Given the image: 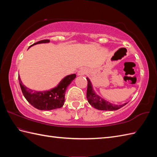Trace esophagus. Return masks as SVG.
Instances as JSON below:
<instances>
[{
	"mask_svg": "<svg viewBox=\"0 0 157 157\" xmlns=\"http://www.w3.org/2000/svg\"><path fill=\"white\" fill-rule=\"evenodd\" d=\"M87 73H88V69H86V68H81L78 71V75H84L86 74Z\"/></svg>",
	"mask_w": 157,
	"mask_h": 157,
	"instance_id": "1",
	"label": "esophagus"
}]
</instances>
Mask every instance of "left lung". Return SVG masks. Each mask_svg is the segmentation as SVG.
Wrapping results in <instances>:
<instances>
[{"instance_id":"1","label":"left lung","mask_w":157,"mask_h":157,"mask_svg":"<svg viewBox=\"0 0 157 157\" xmlns=\"http://www.w3.org/2000/svg\"><path fill=\"white\" fill-rule=\"evenodd\" d=\"M86 79H87L88 81L87 95H86V97H87L90 105L92 106L94 108L101 110V111H116V110L121 109L128 103L127 102L121 105H118L113 104V103L109 102V101H106V100L103 99L101 96L96 94L94 90H93L91 82L90 81V79L88 78Z\"/></svg>"}]
</instances>
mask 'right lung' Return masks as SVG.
<instances>
[{
  "label": "right lung",
  "instance_id": "obj_1",
  "mask_svg": "<svg viewBox=\"0 0 157 157\" xmlns=\"http://www.w3.org/2000/svg\"><path fill=\"white\" fill-rule=\"evenodd\" d=\"M49 42V40H43L34 43L30 46L41 43H48ZM75 74L67 75L60 82L56 87L50 90L43 92L34 91L29 89L23 84L19 76L18 77V79L23 94L29 104L41 111H50V110L59 109L63 106L67 88L75 78Z\"/></svg>",
  "mask_w": 157,
  "mask_h": 157
}]
</instances>
